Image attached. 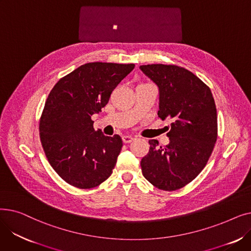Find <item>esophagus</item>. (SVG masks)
<instances>
[{
    "mask_svg": "<svg viewBox=\"0 0 251 251\" xmlns=\"http://www.w3.org/2000/svg\"><path fill=\"white\" fill-rule=\"evenodd\" d=\"M122 139H123V141H124L125 143H129V142H131L132 140H134V137L131 136V135H124V136L122 137Z\"/></svg>",
    "mask_w": 251,
    "mask_h": 251,
    "instance_id": "34e87169",
    "label": "esophagus"
}]
</instances>
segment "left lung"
Here are the masks:
<instances>
[{"mask_svg": "<svg viewBox=\"0 0 251 251\" xmlns=\"http://www.w3.org/2000/svg\"><path fill=\"white\" fill-rule=\"evenodd\" d=\"M160 90L157 117L170 119V142L160 147L149 140L140 162L142 174L156 188L175 191L187 185L205 167L218 138V116L210 88L189 70L177 65H142Z\"/></svg>", "mask_w": 251, "mask_h": 251, "instance_id": "1", "label": "left lung"}]
</instances>
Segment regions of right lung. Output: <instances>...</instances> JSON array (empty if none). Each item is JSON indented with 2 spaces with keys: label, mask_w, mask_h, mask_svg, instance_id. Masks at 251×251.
<instances>
[{
  "label": "right lung",
  "mask_w": 251,
  "mask_h": 251,
  "mask_svg": "<svg viewBox=\"0 0 251 251\" xmlns=\"http://www.w3.org/2000/svg\"><path fill=\"white\" fill-rule=\"evenodd\" d=\"M134 64L92 62L62 77L39 119V138L50 165L70 185L90 189L113 173L122 138L94 129L91 116L108 103Z\"/></svg>",
  "instance_id": "right-lung-1"
}]
</instances>
